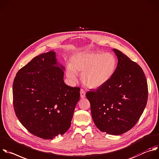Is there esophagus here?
Wrapping results in <instances>:
<instances>
[{"label":"esophagus","instance_id":"1","mask_svg":"<svg viewBox=\"0 0 159 159\" xmlns=\"http://www.w3.org/2000/svg\"><path fill=\"white\" fill-rule=\"evenodd\" d=\"M80 95H81V98H85V97H86V93H85L84 89H81L80 90Z\"/></svg>","mask_w":159,"mask_h":159}]
</instances>
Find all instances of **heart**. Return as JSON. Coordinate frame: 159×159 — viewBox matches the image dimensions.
I'll use <instances>...</instances> for the list:
<instances>
[{"instance_id": "obj_1", "label": "heart", "mask_w": 159, "mask_h": 159, "mask_svg": "<svg viewBox=\"0 0 159 159\" xmlns=\"http://www.w3.org/2000/svg\"><path fill=\"white\" fill-rule=\"evenodd\" d=\"M116 66V58L112 53H80L71 57L66 75L70 79L75 81L76 78L75 73L81 74V80L84 85L89 88H97L111 78Z\"/></svg>"}]
</instances>
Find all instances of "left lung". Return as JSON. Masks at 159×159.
I'll use <instances>...</instances> for the list:
<instances>
[{
	"instance_id": "left-lung-1",
	"label": "left lung",
	"mask_w": 159,
	"mask_h": 159,
	"mask_svg": "<svg viewBox=\"0 0 159 159\" xmlns=\"http://www.w3.org/2000/svg\"><path fill=\"white\" fill-rule=\"evenodd\" d=\"M118 65L111 78L86 97L94 123L102 132L119 135L136 125L146 107L148 85L141 67L113 49Z\"/></svg>"
}]
</instances>
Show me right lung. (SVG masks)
<instances>
[{"instance_id":"right-lung-1","label":"right lung","mask_w":159,"mask_h":159,"mask_svg":"<svg viewBox=\"0 0 159 159\" xmlns=\"http://www.w3.org/2000/svg\"><path fill=\"white\" fill-rule=\"evenodd\" d=\"M49 51L34 57L16 74L13 82L16 115L33 135L52 139L71 126L80 88L66 85L64 68Z\"/></svg>"}]
</instances>
